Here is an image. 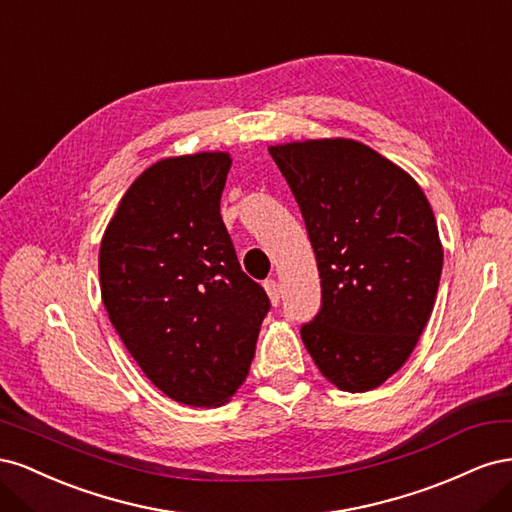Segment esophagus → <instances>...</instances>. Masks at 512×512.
Returning a JSON list of instances; mask_svg holds the SVG:
<instances>
[{"mask_svg": "<svg viewBox=\"0 0 512 512\" xmlns=\"http://www.w3.org/2000/svg\"><path fill=\"white\" fill-rule=\"evenodd\" d=\"M265 290H267V294H269L271 303H273V305H280V299H282V288H280V284H277L275 280H267V282H265Z\"/></svg>", "mask_w": 512, "mask_h": 512, "instance_id": "1", "label": "esophagus"}]
</instances>
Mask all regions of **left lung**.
<instances>
[{
    "label": "left lung",
    "mask_w": 512,
    "mask_h": 512,
    "mask_svg": "<svg viewBox=\"0 0 512 512\" xmlns=\"http://www.w3.org/2000/svg\"><path fill=\"white\" fill-rule=\"evenodd\" d=\"M312 241L322 305L301 327L337 389L365 393L408 361L442 273L436 218L418 183L348 138L269 147Z\"/></svg>",
    "instance_id": "left-lung-1"
}]
</instances>
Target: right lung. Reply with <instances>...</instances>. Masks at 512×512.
<instances>
[{
  "mask_svg": "<svg viewBox=\"0 0 512 512\" xmlns=\"http://www.w3.org/2000/svg\"><path fill=\"white\" fill-rule=\"evenodd\" d=\"M230 164L215 151L149 166L100 243L102 301L123 346L164 395L194 408L235 395L271 309L220 215Z\"/></svg>",
  "mask_w": 512,
  "mask_h": 512,
  "instance_id": "obj_1",
  "label": "right lung"
}]
</instances>
